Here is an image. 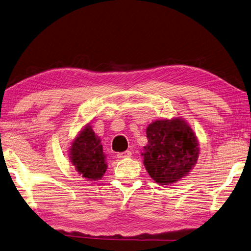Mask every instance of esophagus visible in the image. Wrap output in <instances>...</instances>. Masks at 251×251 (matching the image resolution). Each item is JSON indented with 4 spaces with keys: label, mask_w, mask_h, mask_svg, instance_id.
Instances as JSON below:
<instances>
[{
    "label": "esophagus",
    "mask_w": 251,
    "mask_h": 251,
    "mask_svg": "<svg viewBox=\"0 0 251 251\" xmlns=\"http://www.w3.org/2000/svg\"><path fill=\"white\" fill-rule=\"evenodd\" d=\"M131 154H132V152H131V151H129V150H126V151H124V152H118V153H117V158H119V159L129 158V157H131Z\"/></svg>",
    "instance_id": "obj_1"
}]
</instances>
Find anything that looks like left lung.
Masks as SVG:
<instances>
[{"mask_svg":"<svg viewBox=\"0 0 251 251\" xmlns=\"http://www.w3.org/2000/svg\"><path fill=\"white\" fill-rule=\"evenodd\" d=\"M148 144L142 155L148 174L159 185H170L185 177L197 163L199 143L185 120H155L147 126Z\"/></svg>","mask_w":251,"mask_h":251,"instance_id":"1","label":"left lung"}]
</instances>
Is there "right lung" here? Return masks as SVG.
Returning <instances> with one entry per match:
<instances>
[{
  "mask_svg": "<svg viewBox=\"0 0 251 251\" xmlns=\"http://www.w3.org/2000/svg\"><path fill=\"white\" fill-rule=\"evenodd\" d=\"M71 162L79 174L89 180L101 179L107 165L101 140L90 126L83 129L70 148Z\"/></svg>",
  "mask_w": 251,
  "mask_h": 251,
  "instance_id": "1",
  "label": "right lung"
}]
</instances>
